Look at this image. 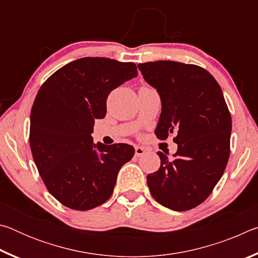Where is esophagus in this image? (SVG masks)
<instances>
[{"mask_svg":"<svg viewBox=\"0 0 258 258\" xmlns=\"http://www.w3.org/2000/svg\"><path fill=\"white\" fill-rule=\"evenodd\" d=\"M146 149L143 147H135V156L141 157L146 154Z\"/></svg>","mask_w":258,"mask_h":258,"instance_id":"obj_1","label":"esophagus"}]
</instances>
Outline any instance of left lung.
I'll return each mask as SVG.
<instances>
[{
	"mask_svg": "<svg viewBox=\"0 0 258 258\" xmlns=\"http://www.w3.org/2000/svg\"><path fill=\"white\" fill-rule=\"evenodd\" d=\"M143 78L161 100L155 134H175L173 158L158 151L160 167L148 174L152 197L177 212L204 203L223 175L230 157L232 121L220 85L196 64L159 60L140 63Z\"/></svg>",
	"mask_w": 258,
	"mask_h": 258,
	"instance_id": "8db88e82",
	"label": "left lung"
}]
</instances>
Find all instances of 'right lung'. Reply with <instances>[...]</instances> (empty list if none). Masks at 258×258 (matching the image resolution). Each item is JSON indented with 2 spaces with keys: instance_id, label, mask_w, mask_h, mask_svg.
<instances>
[{
  "instance_id": "add662e5",
  "label": "right lung",
  "mask_w": 258,
  "mask_h": 258,
  "mask_svg": "<svg viewBox=\"0 0 258 258\" xmlns=\"http://www.w3.org/2000/svg\"><path fill=\"white\" fill-rule=\"evenodd\" d=\"M138 76L133 62L77 59L38 90L30 112L29 143L50 194L66 207L89 211L110 198L121 166L134 156L125 143H93L94 119L107 112L109 93Z\"/></svg>"
}]
</instances>
